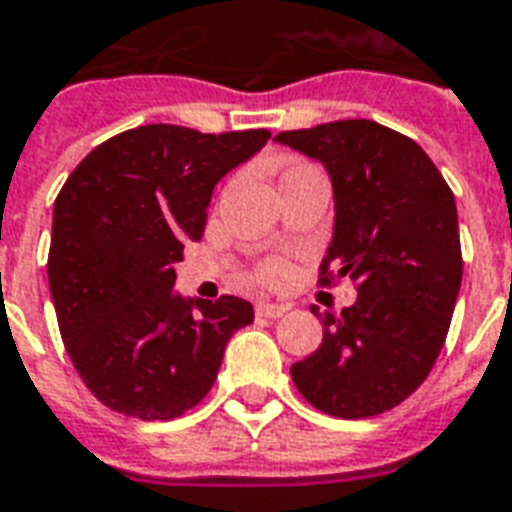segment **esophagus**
I'll use <instances>...</instances> for the list:
<instances>
[{
  "instance_id": "esophagus-1",
  "label": "esophagus",
  "mask_w": 512,
  "mask_h": 512,
  "mask_svg": "<svg viewBox=\"0 0 512 512\" xmlns=\"http://www.w3.org/2000/svg\"><path fill=\"white\" fill-rule=\"evenodd\" d=\"M257 317H266V320H276V317H282L287 312L285 304H268V301H260L255 306Z\"/></svg>"
}]
</instances>
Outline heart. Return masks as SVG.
<instances>
[{
    "label": "heart",
    "instance_id": "b5f03b06",
    "mask_svg": "<svg viewBox=\"0 0 512 512\" xmlns=\"http://www.w3.org/2000/svg\"><path fill=\"white\" fill-rule=\"evenodd\" d=\"M287 276V266L282 260H266V263H260L255 271V279L260 285H279L282 279Z\"/></svg>",
    "mask_w": 512,
    "mask_h": 512
}]
</instances>
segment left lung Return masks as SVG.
Masks as SVG:
<instances>
[{
    "label": "left lung",
    "instance_id": "8db88e82",
    "mask_svg": "<svg viewBox=\"0 0 512 512\" xmlns=\"http://www.w3.org/2000/svg\"><path fill=\"white\" fill-rule=\"evenodd\" d=\"M276 140L331 173L336 227L320 285L350 279L358 290L342 314H320L323 344L290 377L333 418L393 410L429 377L448 336L464 271L453 192L415 140L377 121H328Z\"/></svg>",
    "mask_w": 512,
    "mask_h": 512
}]
</instances>
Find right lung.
<instances>
[{"mask_svg": "<svg viewBox=\"0 0 512 512\" xmlns=\"http://www.w3.org/2000/svg\"><path fill=\"white\" fill-rule=\"evenodd\" d=\"M268 138L143 124L100 143L64 181L48 285L67 355L105 407L179 418L211 391L227 339L255 320L236 295L176 293L173 266L203 236L217 181Z\"/></svg>", "mask_w": 512, "mask_h": 512, "instance_id": "right-lung-1", "label": "right lung"}]
</instances>
